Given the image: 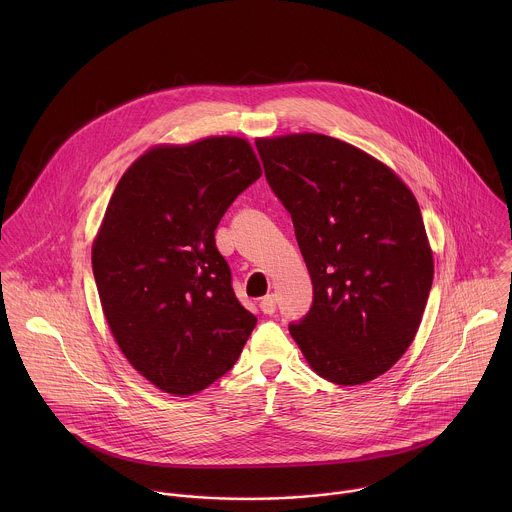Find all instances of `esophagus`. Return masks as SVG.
<instances>
[{
	"label": "esophagus",
	"mask_w": 512,
	"mask_h": 512,
	"mask_svg": "<svg viewBox=\"0 0 512 512\" xmlns=\"http://www.w3.org/2000/svg\"><path fill=\"white\" fill-rule=\"evenodd\" d=\"M260 309H262L266 315H274V313H276V297H274V295H266V297L260 301Z\"/></svg>",
	"instance_id": "obj_1"
}]
</instances>
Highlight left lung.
<instances>
[{"label":"left lung","mask_w":512,"mask_h":512,"mask_svg":"<svg viewBox=\"0 0 512 512\" xmlns=\"http://www.w3.org/2000/svg\"><path fill=\"white\" fill-rule=\"evenodd\" d=\"M270 189L292 215L313 284L290 323L311 368L363 384L412 345L434 280V258L412 191L359 147L321 134L256 142Z\"/></svg>","instance_id":"obj_1"}]
</instances>
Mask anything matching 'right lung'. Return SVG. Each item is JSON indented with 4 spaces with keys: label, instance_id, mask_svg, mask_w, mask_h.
Returning <instances> with one entry per match:
<instances>
[{
    "label": "right lung",
    "instance_id": "1",
    "mask_svg": "<svg viewBox=\"0 0 512 512\" xmlns=\"http://www.w3.org/2000/svg\"><path fill=\"white\" fill-rule=\"evenodd\" d=\"M260 175L240 138L153 147L108 203L92 246L102 309L130 365L169 394H195L226 374L256 327L215 230Z\"/></svg>",
    "mask_w": 512,
    "mask_h": 512
}]
</instances>
